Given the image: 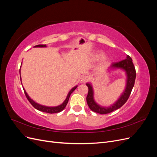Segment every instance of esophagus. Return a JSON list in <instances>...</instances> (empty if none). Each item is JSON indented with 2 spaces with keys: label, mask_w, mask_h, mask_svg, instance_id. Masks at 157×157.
Segmentation results:
<instances>
[{
  "label": "esophagus",
  "mask_w": 157,
  "mask_h": 157,
  "mask_svg": "<svg viewBox=\"0 0 157 157\" xmlns=\"http://www.w3.org/2000/svg\"><path fill=\"white\" fill-rule=\"evenodd\" d=\"M87 80H88V78L87 77H86V76H84V77H82L81 78V81L82 82H86Z\"/></svg>",
  "instance_id": "34e87169"
}]
</instances>
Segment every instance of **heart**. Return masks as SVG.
I'll return each mask as SVG.
<instances>
[{"label":"heart","mask_w":157,"mask_h":157,"mask_svg":"<svg viewBox=\"0 0 157 157\" xmlns=\"http://www.w3.org/2000/svg\"><path fill=\"white\" fill-rule=\"evenodd\" d=\"M101 56H102V54H101V53H98V54H97L96 55V57L97 58H99Z\"/></svg>","instance_id":"b5f03b06"}]
</instances>
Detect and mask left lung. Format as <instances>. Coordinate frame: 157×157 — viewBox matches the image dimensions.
<instances>
[{
    "label": "left lung",
    "mask_w": 157,
    "mask_h": 157,
    "mask_svg": "<svg viewBox=\"0 0 157 157\" xmlns=\"http://www.w3.org/2000/svg\"><path fill=\"white\" fill-rule=\"evenodd\" d=\"M110 69H121L124 70L126 72L127 77L126 79V86L124 91L123 92L119 99L110 107H102L95 101L94 99V90L91 84L86 83V86L88 88V93L86 97V101L90 109L94 112L101 114H107L111 113L113 111L121 107L127 101L129 98L130 95L134 86L135 80L136 77V72L134 63L132 62V59L129 56H127L126 59H123L119 62L113 63L111 65Z\"/></svg>",
    "instance_id": "1"
}]
</instances>
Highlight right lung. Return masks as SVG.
I'll list each match as a JSON object with an SVG mask.
<instances>
[{"label":"right lung","instance_id":"add662e5","mask_svg":"<svg viewBox=\"0 0 157 157\" xmlns=\"http://www.w3.org/2000/svg\"><path fill=\"white\" fill-rule=\"evenodd\" d=\"M34 47H35V48H36V47H46V44H39V45L35 46ZM77 88V86H75L74 88H73L72 89H71L70 91H69V92L68 93L67 96V98H66L65 100L63 101V103L62 104H61V105H59L58 106H56V107H47V106L40 105V104L35 102L33 100V99H31L29 98V96H28V94H27V92H26V91L25 90L24 88H23V90H24V93L25 94L26 98L28 99V101H29L31 103V105L33 107H34L36 109H37V110H39V111H40L42 112H45V113H47L52 114V113H59L61 111L63 110V109H65V107H66V105H67V103H68V101H69V97L71 96V94L73 92L74 90Z\"/></svg>","mask_w":157,"mask_h":157}]
</instances>
